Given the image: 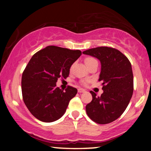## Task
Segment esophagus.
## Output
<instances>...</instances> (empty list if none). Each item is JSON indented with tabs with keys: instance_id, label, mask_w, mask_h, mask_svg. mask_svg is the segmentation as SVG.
<instances>
[{
	"instance_id": "1",
	"label": "esophagus",
	"mask_w": 151,
	"mask_h": 151,
	"mask_svg": "<svg viewBox=\"0 0 151 151\" xmlns=\"http://www.w3.org/2000/svg\"><path fill=\"white\" fill-rule=\"evenodd\" d=\"M85 91L86 90L82 89V88H79V89H78V92L79 93H83V92H85Z\"/></svg>"
}]
</instances>
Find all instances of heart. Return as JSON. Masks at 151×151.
Wrapping results in <instances>:
<instances>
[{
  "label": "heart",
  "mask_w": 151,
  "mask_h": 151,
  "mask_svg": "<svg viewBox=\"0 0 151 151\" xmlns=\"http://www.w3.org/2000/svg\"><path fill=\"white\" fill-rule=\"evenodd\" d=\"M94 60V59L91 58H87L85 59L84 62H85V64H87V63H89V62H91V60ZM83 84H86V81H83Z\"/></svg>",
  "instance_id": "heart-1"
}]
</instances>
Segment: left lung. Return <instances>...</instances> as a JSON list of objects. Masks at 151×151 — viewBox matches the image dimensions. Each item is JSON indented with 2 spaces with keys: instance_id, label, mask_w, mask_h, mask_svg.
<instances>
[{
  "instance_id": "obj_1",
  "label": "left lung",
  "mask_w": 151,
  "mask_h": 151,
  "mask_svg": "<svg viewBox=\"0 0 151 151\" xmlns=\"http://www.w3.org/2000/svg\"><path fill=\"white\" fill-rule=\"evenodd\" d=\"M101 62L99 81L104 92L97 96L93 91L92 100L86 106L88 116L94 122L106 124L116 120L129 105L133 91L131 64L125 55L115 48L98 47L83 52Z\"/></svg>"
}]
</instances>
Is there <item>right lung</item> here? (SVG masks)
I'll return each instance as SVG.
<instances>
[{"mask_svg": "<svg viewBox=\"0 0 151 151\" xmlns=\"http://www.w3.org/2000/svg\"><path fill=\"white\" fill-rule=\"evenodd\" d=\"M81 55L79 50L52 45L30 59L22 75V94L27 108L38 120L53 122L65 113L77 89L68 86L63 91L56 83L59 78L68 77L71 66Z\"/></svg>", "mask_w": 151, "mask_h": 151, "instance_id": "right-lung-1", "label": "right lung"}]
</instances>
